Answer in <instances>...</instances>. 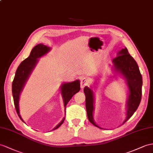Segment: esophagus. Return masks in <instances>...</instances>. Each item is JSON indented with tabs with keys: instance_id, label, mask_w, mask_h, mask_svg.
I'll return each mask as SVG.
<instances>
[{
	"instance_id": "34e87169",
	"label": "esophagus",
	"mask_w": 153,
	"mask_h": 153,
	"mask_svg": "<svg viewBox=\"0 0 153 153\" xmlns=\"http://www.w3.org/2000/svg\"><path fill=\"white\" fill-rule=\"evenodd\" d=\"M88 85V81L86 78H82L80 79V88L83 89L85 86Z\"/></svg>"
}]
</instances>
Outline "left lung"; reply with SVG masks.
<instances>
[{
	"mask_svg": "<svg viewBox=\"0 0 153 153\" xmlns=\"http://www.w3.org/2000/svg\"><path fill=\"white\" fill-rule=\"evenodd\" d=\"M112 63L113 65H111V68L114 73L113 77L118 75L123 78L128 88V97L126 102V117L123 123V124L135 112L140 103L143 84L142 76L137 64L130 55L126 47L118 52L117 57L113 59ZM91 88H91L85 86L84 89L88 117L89 122L94 126L102 128L97 125L94 121L95 95Z\"/></svg>",
	"mask_w": 153,
	"mask_h": 153,
	"instance_id": "left-lung-1",
	"label": "left lung"
}]
</instances>
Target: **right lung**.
Wrapping results in <instances>:
<instances>
[{"label":"right lung","instance_id":"add662e5","mask_svg":"<svg viewBox=\"0 0 153 153\" xmlns=\"http://www.w3.org/2000/svg\"><path fill=\"white\" fill-rule=\"evenodd\" d=\"M51 49V48L45 45L44 44L40 43L37 45L32 48L29 56L22 62L21 64L19 65L16 72V75H15L12 82V95L15 107H16L18 116L24 123L25 121L22 119L19 112V103L20 95L32 71L35 68L36 64H38V59L46 55ZM80 84L79 80H76L73 82H64L60 86V92L62 94L63 101H64L65 114L67 105H68L71 99L72 98V97L80 91ZM64 120L65 117L63 118L62 121L52 130L59 128L64 123Z\"/></svg>","mask_w":153,"mask_h":153}]
</instances>
